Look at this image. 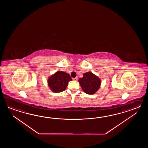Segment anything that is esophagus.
Segmentation results:
<instances>
[{
	"label": "esophagus",
	"instance_id": "esophagus-1",
	"mask_svg": "<svg viewBox=\"0 0 148 148\" xmlns=\"http://www.w3.org/2000/svg\"><path fill=\"white\" fill-rule=\"evenodd\" d=\"M73 80H75V81H77V80H78V77H75V78H73Z\"/></svg>",
	"mask_w": 148,
	"mask_h": 148
}]
</instances>
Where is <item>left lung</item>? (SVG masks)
Listing matches in <instances>:
<instances>
[{"instance_id": "1", "label": "left lung", "mask_w": 148, "mask_h": 148, "mask_svg": "<svg viewBox=\"0 0 148 148\" xmlns=\"http://www.w3.org/2000/svg\"><path fill=\"white\" fill-rule=\"evenodd\" d=\"M82 89L87 94L92 95L97 91L101 85V80L91 72L83 75V77L79 79Z\"/></svg>"}]
</instances>
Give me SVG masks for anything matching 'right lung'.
<instances>
[{
    "label": "right lung",
    "instance_id": "right-lung-1",
    "mask_svg": "<svg viewBox=\"0 0 148 148\" xmlns=\"http://www.w3.org/2000/svg\"><path fill=\"white\" fill-rule=\"evenodd\" d=\"M71 80L72 79L68 73L58 71L49 78L48 85L54 92H60L66 90L68 82Z\"/></svg>",
    "mask_w": 148,
    "mask_h": 148
}]
</instances>
